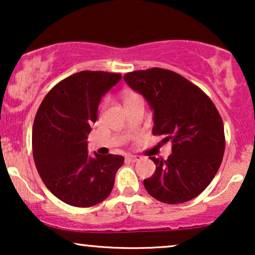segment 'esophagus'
<instances>
[{
    "mask_svg": "<svg viewBox=\"0 0 255 255\" xmlns=\"http://www.w3.org/2000/svg\"><path fill=\"white\" fill-rule=\"evenodd\" d=\"M139 159H140V156H137V155H128V156H127V160H128V161H130V162H137Z\"/></svg>",
    "mask_w": 255,
    "mask_h": 255,
    "instance_id": "esophagus-1",
    "label": "esophagus"
}]
</instances>
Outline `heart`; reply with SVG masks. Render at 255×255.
I'll list each match as a JSON object with an SVG mask.
<instances>
[{
	"label": "heart",
	"instance_id": "1",
	"mask_svg": "<svg viewBox=\"0 0 255 255\" xmlns=\"http://www.w3.org/2000/svg\"><path fill=\"white\" fill-rule=\"evenodd\" d=\"M135 96H138V95H135L134 93L128 92V93H125V94H124V96H123V100H124V101H127V100H128V99H132V97H135Z\"/></svg>",
	"mask_w": 255,
	"mask_h": 255
}]
</instances>
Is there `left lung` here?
<instances>
[{
	"mask_svg": "<svg viewBox=\"0 0 255 255\" xmlns=\"http://www.w3.org/2000/svg\"><path fill=\"white\" fill-rule=\"evenodd\" d=\"M124 81L153 111V134L172 141L167 160L154 156L155 172L144 180L155 200L177 204L198 196L214 179L225 149L224 125L212 101L194 83L162 68L135 71Z\"/></svg>",
	"mask_w": 255,
	"mask_h": 255,
	"instance_id": "obj_1",
	"label": "left lung"
}]
</instances>
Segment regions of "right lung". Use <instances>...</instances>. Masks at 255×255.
Segmentation results:
<instances>
[{
  "label": "right lung",
  "instance_id": "right-lung-1",
  "mask_svg": "<svg viewBox=\"0 0 255 255\" xmlns=\"http://www.w3.org/2000/svg\"><path fill=\"white\" fill-rule=\"evenodd\" d=\"M121 79L116 73H75L55 85L37 111L32 128L37 170L47 189L73 207L106 200L124 162L116 154L90 156L87 148L101 100Z\"/></svg>",
  "mask_w": 255,
  "mask_h": 255
}]
</instances>
